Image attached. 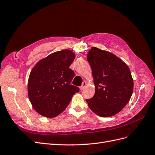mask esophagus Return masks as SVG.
I'll list each match as a JSON object with an SVG mask.
<instances>
[{
	"instance_id": "1",
	"label": "esophagus",
	"mask_w": 155,
	"mask_h": 155,
	"mask_svg": "<svg viewBox=\"0 0 155 155\" xmlns=\"http://www.w3.org/2000/svg\"><path fill=\"white\" fill-rule=\"evenodd\" d=\"M86 86H87V83L85 82V81H83V83H82V85H81V86L79 87L80 90H83L85 87H86Z\"/></svg>"
}]
</instances>
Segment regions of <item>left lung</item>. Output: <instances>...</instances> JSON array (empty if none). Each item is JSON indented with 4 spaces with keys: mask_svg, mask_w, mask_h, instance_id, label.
Instances as JSON below:
<instances>
[{
    "mask_svg": "<svg viewBox=\"0 0 155 155\" xmlns=\"http://www.w3.org/2000/svg\"><path fill=\"white\" fill-rule=\"evenodd\" d=\"M91 66L95 92L86 99L93 112L108 117L120 112L129 102L133 80L129 67L112 53L92 47L87 54Z\"/></svg>",
    "mask_w": 155,
    "mask_h": 155,
    "instance_id": "left-lung-1",
    "label": "left lung"
}]
</instances>
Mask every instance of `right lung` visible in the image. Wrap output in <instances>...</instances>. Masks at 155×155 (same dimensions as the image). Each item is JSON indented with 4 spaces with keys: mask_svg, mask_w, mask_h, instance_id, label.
I'll return each instance as SVG.
<instances>
[{
    "mask_svg": "<svg viewBox=\"0 0 155 155\" xmlns=\"http://www.w3.org/2000/svg\"><path fill=\"white\" fill-rule=\"evenodd\" d=\"M75 59L68 49L52 53L37 63L29 74L28 96L35 110L52 118L60 114L79 88L71 84L74 72L69 68Z\"/></svg>",
    "mask_w": 155,
    "mask_h": 155,
    "instance_id": "obj_1",
    "label": "right lung"
}]
</instances>
